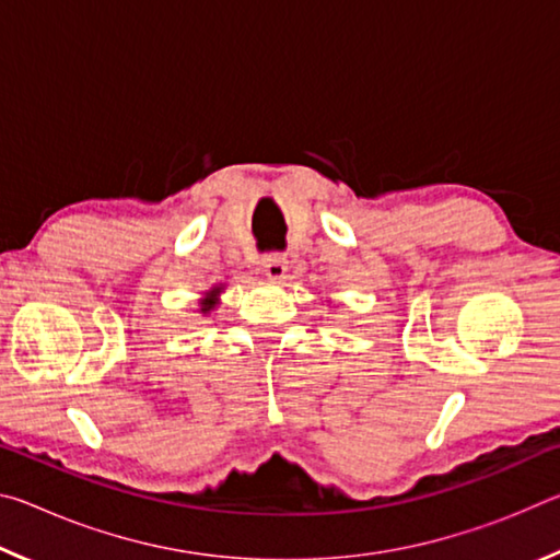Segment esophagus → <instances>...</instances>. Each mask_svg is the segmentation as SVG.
Segmentation results:
<instances>
[{"label":"esophagus","mask_w":560,"mask_h":560,"mask_svg":"<svg viewBox=\"0 0 560 560\" xmlns=\"http://www.w3.org/2000/svg\"><path fill=\"white\" fill-rule=\"evenodd\" d=\"M261 269L269 279H283L289 271V261L287 257H281V254H269V257L261 259Z\"/></svg>","instance_id":"obj_1"}]
</instances>
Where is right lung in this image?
Wrapping results in <instances>:
<instances>
[{"mask_svg": "<svg viewBox=\"0 0 560 560\" xmlns=\"http://www.w3.org/2000/svg\"><path fill=\"white\" fill-rule=\"evenodd\" d=\"M220 293H222V287H214L212 291L205 293V299L200 301L202 303V306H200L202 314H210V311L217 306V299H220Z\"/></svg>", "mask_w": 560, "mask_h": 560, "instance_id": "1", "label": "right lung"}]
</instances>
